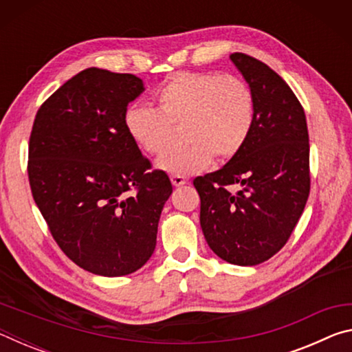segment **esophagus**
<instances>
[{
    "label": "esophagus",
    "instance_id": "esophagus-1",
    "mask_svg": "<svg viewBox=\"0 0 352 352\" xmlns=\"http://www.w3.org/2000/svg\"><path fill=\"white\" fill-rule=\"evenodd\" d=\"M170 182L174 186H183V184L188 183V180L183 175H175V174L170 175Z\"/></svg>",
    "mask_w": 352,
    "mask_h": 352
}]
</instances>
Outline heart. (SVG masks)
<instances>
[{"instance_id":"1","label":"heart","mask_w":352,"mask_h":352,"mask_svg":"<svg viewBox=\"0 0 352 352\" xmlns=\"http://www.w3.org/2000/svg\"><path fill=\"white\" fill-rule=\"evenodd\" d=\"M157 102L158 109L129 107L124 126L142 151L162 155L174 141V126L183 124L186 144L158 160V168L169 174L192 175L205 170L216 155L236 157L254 126L252 88L233 74L177 73L160 88Z\"/></svg>"}]
</instances>
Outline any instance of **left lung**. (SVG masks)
I'll return each instance as SVG.
<instances>
[{"label": "left lung", "instance_id": "obj_1", "mask_svg": "<svg viewBox=\"0 0 352 352\" xmlns=\"http://www.w3.org/2000/svg\"><path fill=\"white\" fill-rule=\"evenodd\" d=\"M252 88L256 118L247 144L222 169L194 180L208 245L234 265H258L289 241L311 190L305 110L270 67L230 56Z\"/></svg>", "mask_w": 352, "mask_h": 352}]
</instances>
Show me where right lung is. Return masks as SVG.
Instances as JSON below:
<instances>
[{
  "instance_id": "add662e5",
  "label": "right lung",
  "mask_w": 352,
  "mask_h": 352,
  "mask_svg": "<svg viewBox=\"0 0 352 352\" xmlns=\"http://www.w3.org/2000/svg\"><path fill=\"white\" fill-rule=\"evenodd\" d=\"M140 77L87 68L37 111L29 138L32 197L52 237L83 270L124 276L146 264L172 194L130 138L124 115Z\"/></svg>"
}]
</instances>
